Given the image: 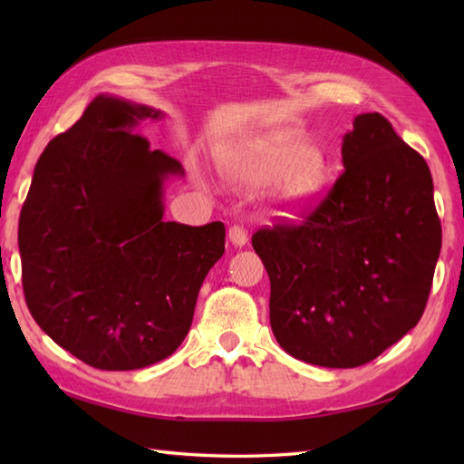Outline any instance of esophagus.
Returning <instances> with one entry per match:
<instances>
[{
  "instance_id": "esophagus-1",
  "label": "esophagus",
  "mask_w": 464,
  "mask_h": 464,
  "mask_svg": "<svg viewBox=\"0 0 464 464\" xmlns=\"http://www.w3.org/2000/svg\"><path fill=\"white\" fill-rule=\"evenodd\" d=\"M227 237H229L231 245H235V247H243L245 243H247V231L243 229L241 225H233L229 227V231H227Z\"/></svg>"
}]
</instances>
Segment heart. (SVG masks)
Returning a JSON list of instances; mask_svg holds the SVG:
<instances>
[{
	"instance_id": "heart-1",
	"label": "heart",
	"mask_w": 464,
	"mask_h": 464,
	"mask_svg": "<svg viewBox=\"0 0 464 464\" xmlns=\"http://www.w3.org/2000/svg\"><path fill=\"white\" fill-rule=\"evenodd\" d=\"M219 171L243 187L271 185V201L285 215L314 207L331 181V161L321 147L295 131L257 137L219 157Z\"/></svg>"
}]
</instances>
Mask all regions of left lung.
I'll return each instance as SVG.
<instances>
[{"label": "left lung", "instance_id": "8db88e82", "mask_svg": "<svg viewBox=\"0 0 464 464\" xmlns=\"http://www.w3.org/2000/svg\"><path fill=\"white\" fill-rule=\"evenodd\" d=\"M341 153L343 175L304 225L253 235L275 339L329 369L361 367L415 327L440 253L429 165L392 125L357 115Z\"/></svg>", "mask_w": 464, "mask_h": 464}]
</instances>
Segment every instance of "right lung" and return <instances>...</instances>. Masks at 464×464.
<instances>
[{
    "label": "right lung",
    "mask_w": 464,
    "mask_h": 464,
    "mask_svg": "<svg viewBox=\"0 0 464 464\" xmlns=\"http://www.w3.org/2000/svg\"><path fill=\"white\" fill-rule=\"evenodd\" d=\"M165 113L100 93L37 160L19 217L24 293L59 347L103 371L169 357L225 253V225L165 221V181L181 163L137 127Z\"/></svg>",
    "instance_id": "1"
}]
</instances>
